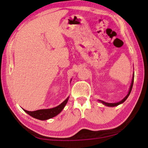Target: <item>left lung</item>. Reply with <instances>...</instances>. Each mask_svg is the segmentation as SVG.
<instances>
[{
  "label": "left lung",
  "mask_w": 148,
  "mask_h": 148,
  "mask_svg": "<svg viewBox=\"0 0 148 148\" xmlns=\"http://www.w3.org/2000/svg\"><path fill=\"white\" fill-rule=\"evenodd\" d=\"M133 83H134V76L133 77H132V83H131V87H130V89H129V93L127 94V95L126 97H125V98L122 100V101H121L119 102H117V103H107V102H105L104 101H99L100 102H101L102 104H104L106 105V106H117V105H119L120 104L123 103V102H124L125 101H126L127 99L128 98V97L129 96L130 93H131V90H132V86H133Z\"/></svg>",
  "instance_id": "8db88e82"
}]
</instances>
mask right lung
I'll return each mask as SVG.
<instances>
[{"label": "right lung", "instance_id": "obj_1", "mask_svg": "<svg viewBox=\"0 0 148 148\" xmlns=\"http://www.w3.org/2000/svg\"><path fill=\"white\" fill-rule=\"evenodd\" d=\"M68 100L69 97L64 102H62L61 104L59 105L58 106L53 108L38 110L33 112H30L24 110V111L31 116L34 117V118L40 120H46L52 118V117L56 116L57 114H59L62 111V110L64 108V106L68 102Z\"/></svg>", "mask_w": 148, "mask_h": 148}]
</instances>
